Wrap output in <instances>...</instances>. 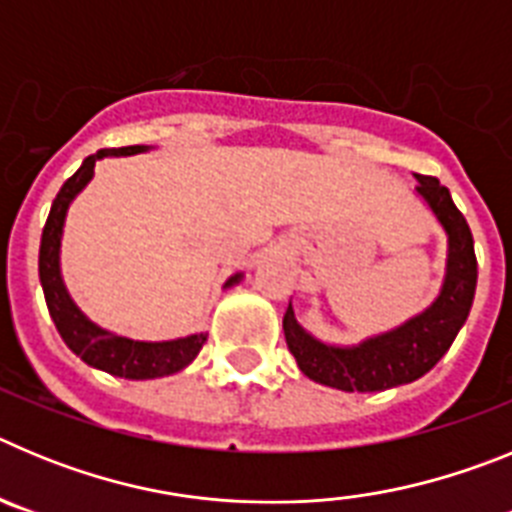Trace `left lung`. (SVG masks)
Returning a JSON list of instances; mask_svg holds the SVG:
<instances>
[{"label": "left lung", "mask_w": 512, "mask_h": 512, "mask_svg": "<svg viewBox=\"0 0 512 512\" xmlns=\"http://www.w3.org/2000/svg\"><path fill=\"white\" fill-rule=\"evenodd\" d=\"M415 192L431 207L449 238L446 277L431 307L408 323L366 338L356 346H330L307 333L295 318L292 305L284 312V338L289 354L312 382L343 392H382L415 382L441 361L467 323L477 289V256L467 220L451 200L449 189L436 176L415 174Z\"/></svg>", "instance_id": "obj_1"}]
</instances>
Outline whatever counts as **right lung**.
<instances>
[{
    "mask_svg": "<svg viewBox=\"0 0 512 512\" xmlns=\"http://www.w3.org/2000/svg\"><path fill=\"white\" fill-rule=\"evenodd\" d=\"M148 146H125V148H102L94 156L84 158L71 179L56 194L51 205V215L45 220L43 238H40V256L38 271L40 284H43V295L48 312H51L53 323L61 333L63 343L87 361L94 369L112 374V377L125 379H156L169 377V374L182 372L184 366L192 364L205 346L207 333H194L187 338H176V341H133V338L117 336L110 330L99 328L97 323L84 315L71 300L69 289L63 284L61 277V238L63 223H66V212L74 202L76 194L92 182L94 164L104 156H133V153H146ZM243 279V274H233L225 282V287H233Z\"/></svg>",
    "mask_w": 512,
    "mask_h": 512,
    "instance_id": "add662e5",
    "label": "right lung"
}]
</instances>
